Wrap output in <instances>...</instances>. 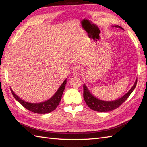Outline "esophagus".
I'll return each instance as SVG.
<instances>
[{
    "label": "esophagus",
    "mask_w": 147,
    "mask_h": 147,
    "mask_svg": "<svg viewBox=\"0 0 147 147\" xmlns=\"http://www.w3.org/2000/svg\"><path fill=\"white\" fill-rule=\"evenodd\" d=\"M80 70V65H77L74 67L72 70V74L74 76H77V75H79Z\"/></svg>",
    "instance_id": "esophagus-1"
}]
</instances>
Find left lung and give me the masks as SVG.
Segmentation results:
<instances>
[{
  "label": "left lung",
  "instance_id": "8db88e82",
  "mask_svg": "<svg viewBox=\"0 0 147 147\" xmlns=\"http://www.w3.org/2000/svg\"><path fill=\"white\" fill-rule=\"evenodd\" d=\"M113 27L119 28L120 29H123L121 26L118 25L113 26ZM137 78L136 79L134 85L132 86L131 90L129 91L126 94H124L123 97H121V98L113 101H104L96 98V97H94V96H93L91 93V92L89 91L88 88L85 84H83L84 100L89 107L94 111H97V112H109V111H112L119 107L128 98L129 96H130V94L135 89L137 84Z\"/></svg>",
  "mask_w": 147,
  "mask_h": 147
}]
</instances>
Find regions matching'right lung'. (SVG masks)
<instances>
[{
	"label": "right lung",
	"instance_id": "add662e5",
	"mask_svg": "<svg viewBox=\"0 0 147 147\" xmlns=\"http://www.w3.org/2000/svg\"><path fill=\"white\" fill-rule=\"evenodd\" d=\"M66 83L67 79L65 80L63 83L61 84V86L59 88V89L57 90L55 94L53 95V96H52V97H51V98L50 99H48V100L40 102V103L34 104L25 102L24 100H22L21 98H20L17 95H16L11 88L10 90L15 99L18 102H19L24 108L30 111V112H32L34 113L40 114H45L50 113L52 112V111L55 110L57 105H59L62 96H63V93L65 89Z\"/></svg>",
	"mask_w": 147,
	"mask_h": 147
}]
</instances>
